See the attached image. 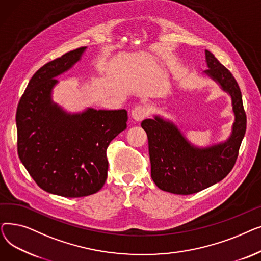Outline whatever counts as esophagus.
Returning a JSON list of instances; mask_svg holds the SVG:
<instances>
[{"instance_id":"esophagus-1","label":"esophagus","mask_w":261,"mask_h":261,"mask_svg":"<svg viewBox=\"0 0 261 261\" xmlns=\"http://www.w3.org/2000/svg\"><path fill=\"white\" fill-rule=\"evenodd\" d=\"M148 115V109L144 106H138L132 110L131 116L135 121H141Z\"/></svg>"}]
</instances>
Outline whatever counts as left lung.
<instances>
[{"mask_svg":"<svg viewBox=\"0 0 261 261\" xmlns=\"http://www.w3.org/2000/svg\"><path fill=\"white\" fill-rule=\"evenodd\" d=\"M205 61L208 68L203 74L217 82L231 99L235 120L226 141L195 146L175 123L160 115L141 123L148 136L152 180L160 189L175 195L196 194L223 180L235 165L245 134L246 116L236 79L207 49Z\"/></svg>","mask_w":261,"mask_h":261,"instance_id":"obj_1","label":"left lung"}]
</instances>
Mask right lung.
<instances>
[{"label": "right lung", "instance_id": "right-lung-1", "mask_svg": "<svg viewBox=\"0 0 261 261\" xmlns=\"http://www.w3.org/2000/svg\"><path fill=\"white\" fill-rule=\"evenodd\" d=\"M79 47L34 74L19 101L18 154L34 181L49 194L66 198L93 195L103 186L107 148L127 128L126 110L88 108L66 112L51 98L56 79L81 59Z\"/></svg>", "mask_w": 261, "mask_h": 261}]
</instances>
